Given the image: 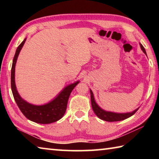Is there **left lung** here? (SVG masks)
Masks as SVG:
<instances>
[{
    "mask_svg": "<svg viewBox=\"0 0 159 159\" xmlns=\"http://www.w3.org/2000/svg\"><path fill=\"white\" fill-rule=\"evenodd\" d=\"M140 47L142 50L143 51V52L147 55L146 51H145L143 45L140 44ZM90 98H91V104H92V108L93 109L95 114L98 116V117L100 118V119L103 120H106V121L109 122H114V121H120V120H123L124 119H126L129 117H130L136 113L139 108L134 110L133 111L129 112V113H115L111 111H107L105 110L102 109L98 106V104L96 103L95 98H94V95L93 93V91L90 90Z\"/></svg>",
    "mask_w": 159,
    "mask_h": 159,
    "instance_id": "8db88e82",
    "label": "left lung"
}]
</instances>
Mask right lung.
I'll use <instances>...</instances> for the list:
<instances>
[{"label": "right lung", "mask_w": 159, "mask_h": 159, "mask_svg": "<svg viewBox=\"0 0 159 159\" xmlns=\"http://www.w3.org/2000/svg\"><path fill=\"white\" fill-rule=\"evenodd\" d=\"M26 39L24 40L17 48L12 61L11 69V89L13 97L20 111L29 120L37 123H41V124H48V123L56 122L62 118L65 114L70 94L79 81H76L67 85L64 88L63 90H61L58 94V95L55 99L43 105H34L23 99L19 95L17 88H16L15 73V64L17 62L18 55L25 44Z\"/></svg>", "instance_id": "1"}]
</instances>
